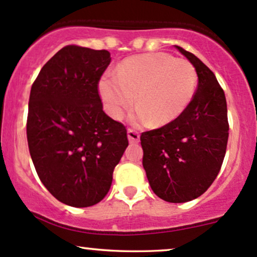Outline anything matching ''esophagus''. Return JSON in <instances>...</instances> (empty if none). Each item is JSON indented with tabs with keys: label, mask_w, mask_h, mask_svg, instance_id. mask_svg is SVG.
I'll return each mask as SVG.
<instances>
[{
	"label": "esophagus",
	"mask_w": 257,
	"mask_h": 257,
	"mask_svg": "<svg viewBox=\"0 0 257 257\" xmlns=\"http://www.w3.org/2000/svg\"><path fill=\"white\" fill-rule=\"evenodd\" d=\"M128 139L131 144H137L140 140V135H139L138 132H135L134 129H128Z\"/></svg>",
	"instance_id": "34e87169"
}]
</instances>
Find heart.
<instances>
[{"mask_svg":"<svg viewBox=\"0 0 257 257\" xmlns=\"http://www.w3.org/2000/svg\"><path fill=\"white\" fill-rule=\"evenodd\" d=\"M198 76L186 59L169 53H150L122 61L114 73H106L99 82L105 110L120 119L134 102L131 114L134 124L163 125L184 113L196 93Z\"/></svg>","mask_w":257,"mask_h":257,"instance_id":"obj_1","label":"heart"}]
</instances>
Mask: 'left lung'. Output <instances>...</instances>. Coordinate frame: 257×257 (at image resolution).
<instances>
[{"label":"left lung","instance_id":"8db88e82","mask_svg":"<svg viewBox=\"0 0 257 257\" xmlns=\"http://www.w3.org/2000/svg\"><path fill=\"white\" fill-rule=\"evenodd\" d=\"M176 49L198 76L196 93L181 116L141 134L143 166L152 191L170 203L198 198L219 174L228 140L227 102L214 72L196 55Z\"/></svg>","mask_w":257,"mask_h":257}]
</instances>
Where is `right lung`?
I'll return each mask as SVG.
<instances>
[{
	"mask_svg": "<svg viewBox=\"0 0 257 257\" xmlns=\"http://www.w3.org/2000/svg\"><path fill=\"white\" fill-rule=\"evenodd\" d=\"M111 63L105 49L64 47L31 87L29 151L44 187L64 204L85 208L104 199L128 137L102 111L99 81Z\"/></svg>",
	"mask_w": 257,
	"mask_h": 257,
	"instance_id": "obj_1",
	"label": "right lung"
}]
</instances>
